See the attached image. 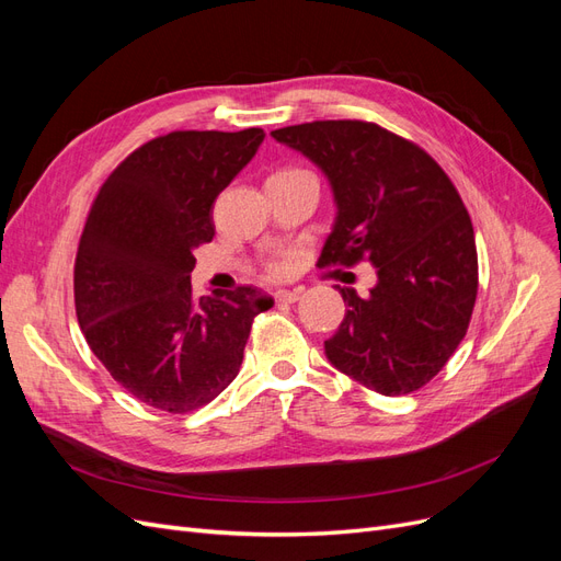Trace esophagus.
I'll use <instances>...</instances> for the list:
<instances>
[{
  "label": "esophagus",
  "instance_id": "esophagus-1",
  "mask_svg": "<svg viewBox=\"0 0 561 561\" xmlns=\"http://www.w3.org/2000/svg\"><path fill=\"white\" fill-rule=\"evenodd\" d=\"M274 297L278 304H293L301 297V287H295V290H276Z\"/></svg>",
  "mask_w": 561,
  "mask_h": 561
}]
</instances>
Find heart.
Listing matches in <instances>:
<instances>
[{"label":"heart","instance_id":"1","mask_svg":"<svg viewBox=\"0 0 561 561\" xmlns=\"http://www.w3.org/2000/svg\"><path fill=\"white\" fill-rule=\"evenodd\" d=\"M293 171H299V168H285V171H278V173H293ZM268 271H271V274H278V271H280V264L271 262V264H268Z\"/></svg>","mask_w":561,"mask_h":561}]
</instances>
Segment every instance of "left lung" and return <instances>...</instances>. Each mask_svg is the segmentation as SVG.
<instances>
[{
  "label": "left lung",
  "instance_id": "left-lung-1",
  "mask_svg": "<svg viewBox=\"0 0 561 561\" xmlns=\"http://www.w3.org/2000/svg\"><path fill=\"white\" fill-rule=\"evenodd\" d=\"M328 175L336 222L318 264L371 262L367 297L339 287L346 316L330 363L381 396H407L447 365L478 297L470 215L449 175L416 142L358 118L271 130Z\"/></svg>",
  "mask_w": 561,
  "mask_h": 561
}]
</instances>
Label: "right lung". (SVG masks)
<instances>
[{
    "mask_svg": "<svg viewBox=\"0 0 561 561\" xmlns=\"http://www.w3.org/2000/svg\"><path fill=\"white\" fill-rule=\"evenodd\" d=\"M264 140L173 130L140 145L100 186L75 260L83 336L112 379L168 414L215 400L239 375L252 320L274 307L260 287L194 297V250L215 236L213 203Z\"/></svg>",
    "mask_w": 561,
    "mask_h": 561,
    "instance_id": "obj_1",
    "label": "right lung"
}]
</instances>
